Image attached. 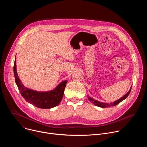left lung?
<instances>
[{"label":"left lung","mask_w":147,"mask_h":147,"mask_svg":"<svg viewBox=\"0 0 147 147\" xmlns=\"http://www.w3.org/2000/svg\"><path fill=\"white\" fill-rule=\"evenodd\" d=\"M131 87L130 88V90L129 91V92H128L126 94H125V95H124L123 97H121V98L119 99L118 100L115 101L114 102H111V103H103V102H101L98 101V100H95V99H94L93 98H91V97H90V96H88V99L90 100V102H91L94 105H95V106H97V107H100V108H104L112 107H113V106L119 104V103L120 102H121L122 100H124L125 98H126L128 96V95H129V94H130V91H131Z\"/></svg>","instance_id":"left-lung-1"}]
</instances>
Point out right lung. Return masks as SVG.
Wrapping results in <instances>:
<instances>
[{
    "label": "right lung",
    "instance_id": "obj_1",
    "mask_svg": "<svg viewBox=\"0 0 147 147\" xmlns=\"http://www.w3.org/2000/svg\"><path fill=\"white\" fill-rule=\"evenodd\" d=\"M13 70L17 87L22 96L27 102L41 109H51L60 103L63 96L67 80L61 82L53 90L39 92L26 87L21 81L17 73L16 57H15Z\"/></svg>",
    "mask_w": 147,
    "mask_h": 147
}]
</instances>
